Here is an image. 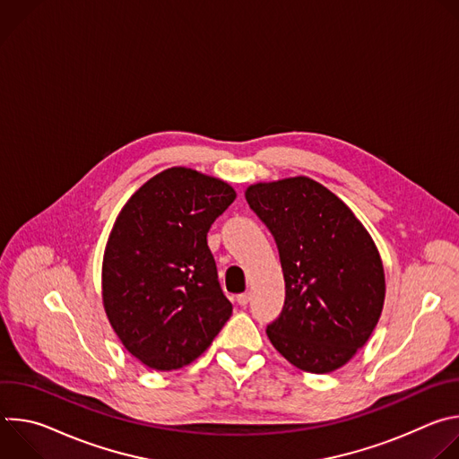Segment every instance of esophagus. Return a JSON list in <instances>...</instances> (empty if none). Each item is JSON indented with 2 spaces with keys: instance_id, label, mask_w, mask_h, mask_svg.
I'll list each match as a JSON object with an SVG mask.
<instances>
[{
  "instance_id": "34e87169",
  "label": "esophagus",
  "mask_w": 459,
  "mask_h": 459,
  "mask_svg": "<svg viewBox=\"0 0 459 459\" xmlns=\"http://www.w3.org/2000/svg\"><path fill=\"white\" fill-rule=\"evenodd\" d=\"M236 301H238V305L245 307V305L250 301V294H248V292H243V294H239V296L236 298Z\"/></svg>"
}]
</instances>
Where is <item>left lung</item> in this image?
Wrapping results in <instances>:
<instances>
[{
  "mask_svg": "<svg viewBox=\"0 0 459 459\" xmlns=\"http://www.w3.org/2000/svg\"><path fill=\"white\" fill-rule=\"evenodd\" d=\"M250 209L273 232L285 307L267 326L294 367L329 374L368 342L385 303L379 250L351 207L321 183L294 176L247 186Z\"/></svg>",
  "mask_w": 459,
  "mask_h": 459,
  "instance_id": "1",
  "label": "left lung"
}]
</instances>
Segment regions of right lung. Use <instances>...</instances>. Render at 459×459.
<instances>
[{
    "label": "right lung",
    "instance_id": "1",
    "mask_svg": "<svg viewBox=\"0 0 459 459\" xmlns=\"http://www.w3.org/2000/svg\"><path fill=\"white\" fill-rule=\"evenodd\" d=\"M236 200L223 179L170 167L119 211L101 265V301L123 347L154 370L198 359L232 314L207 243Z\"/></svg>",
    "mask_w": 459,
    "mask_h": 459
}]
</instances>
